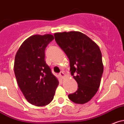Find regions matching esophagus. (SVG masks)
Masks as SVG:
<instances>
[{
  "label": "esophagus",
  "instance_id": "esophagus-1",
  "mask_svg": "<svg viewBox=\"0 0 124 124\" xmlns=\"http://www.w3.org/2000/svg\"><path fill=\"white\" fill-rule=\"evenodd\" d=\"M59 75H60V77L62 78H63L64 77V73L63 72V71H61L60 72V74H59Z\"/></svg>",
  "mask_w": 124,
  "mask_h": 124
}]
</instances>
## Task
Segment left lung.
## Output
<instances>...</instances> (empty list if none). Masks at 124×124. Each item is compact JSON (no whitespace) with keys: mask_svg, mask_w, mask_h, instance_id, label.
Here are the masks:
<instances>
[{"mask_svg":"<svg viewBox=\"0 0 124 124\" xmlns=\"http://www.w3.org/2000/svg\"><path fill=\"white\" fill-rule=\"evenodd\" d=\"M55 39L70 62V72L78 89L68 95L78 104L89 102L98 91L103 72L102 53L96 44L79 31L56 33Z\"/></svg>","mask_w":124,"mask_h":124,"instance_id":"8db88e82","label":"left lung"}]
</instances>
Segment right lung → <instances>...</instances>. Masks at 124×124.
<instances>
[{
  "label": "right lung",
  "mask_w": 124,
  "mask_h": 124,
  "mask_svg": "<svg viewBox=\"0 0 124 124\" xmlns=\"http://www.w3.org/2000/svg\"><path fill=\"white\" fill-rule=\"evenodd\" d=\"M53 35H33L27 39L16 54L14 71L25 98L33 105L43 107L54 99L58 80L45 61V49Z\"/></svg>",
  "instance_id": "obj_1"
}]
</instances>
